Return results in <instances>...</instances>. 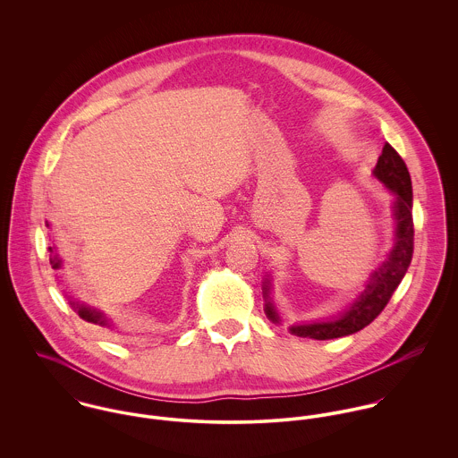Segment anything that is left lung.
<instances>
[{
	"mask_svg": "<svg viewBox=\"0 0 458 458\" xmlns=\"http://www.w3.org/2000/svg\"><path fill=\"white\" fill-rule=\"evenodd\" d=\"M374 176L392 192L393 216H394V238L393 247L386 259L381 262L363 284V289L342 310L336 318L327 321H314L307 325H294L289 331L296 336H309L314 340H331L352 335L365 327H369L388 305L394 289L402 282L403 275L412 259L414 249V227H412V185L405 162L402 157L386 142L383 153L376 164ZM264 294V312L267 319L275 325H280V314L271 300V278L269 275L262 284Z\"/></svg>",
	"mask_w": 458,
	"mask_h": 458,
	"instance_id": "8db88e82",
	"label": "left lung"
}]
</instances>
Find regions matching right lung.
I'll return each instance as SVG.
<instances>
[{
    "label": "right lung",
    "mask_w": 458,
    "mask_h": 458,
    "mask_svg": "<svg viewBox=\"0 0 458 458\" xmlns=\"http://www.w3.org/2000/svg\"><path fill=\"white\" fill-rule=\"evenodd\" d=\"M46 225L51 227L49 222H46ZM49 252H51L49 261H51L53 269H62V267H64V258L58 254L56 245L49 247ZM68 300H70V307L79 314L81 319H84V321H88V323H91V325H97V327H107V329H111V331L116 327V323H114L107 314H104L100 309H95V307L86 305V303H81V301L73 300L72 296H70Z\"/></svg>",
    "instance_id": "1"
}]
</instances>
